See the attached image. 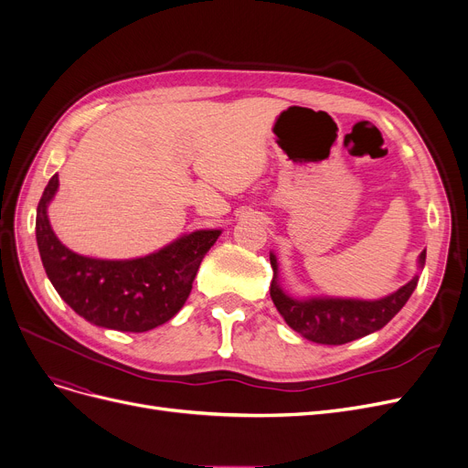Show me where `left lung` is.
<instances>
[{
    "mask_svg": "<svg viewBox=\"0 0 468 468\" xmlns=\"http://www.w3.org/2000/svg\"><path fill=\"white\" fill-rule=\"evenodd\" d=\"M426 250L419 256V268L424 266ZM270 261L273 268V279L270 294L277 312L287 321L291 329L300 333L317 344H346L367 336L382 329L410 300L413 294L419 275H415L408 284H403L396 292L380 300H357V298H308L298 300L289 296L279 284L277 258L270 252Z\"/></svg>",
    "mask_w": 468,
    "mask_h": 468,
    "instance_id": "1",
    "label": "left lung"
}]
</instances>
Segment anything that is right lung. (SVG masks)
<instances>
[{
  "mask_svg": "<svg viewBox=\"0 0 468 468\" xmlns=\"http://www.w3.org/2000/svg\"><path fill=\"white\" fill-rule=\"evenodd\" d=\"M57 187L55 174L37 202L36 240L51 284L78 315L97 327L145 333L184 308L200 261L219 237V229L193 231L144 258L80 256L51 229L48 207Z\"/></svg>",
  "mask_w": 468,
  "mask_h": 468,
  "instance_id": "right-lung-1",
  "label": "right lung"
}]
</instances>
